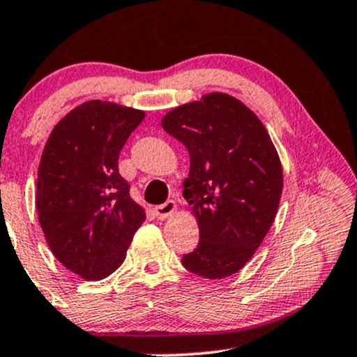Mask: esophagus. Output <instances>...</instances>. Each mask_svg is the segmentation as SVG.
Wrapping results in <instances>:
<instances>
[{
    "label": "esophagus",
    "instance_id": "esophagus-1",
    "mask_svg": "<svg viewBox=\"0 0 357 357\" xmlns=\"http://www.w3.org/2000/svg\"><path fill=\"white\" fill-rule=\"evenodd\" d=\"M176 202H174V200H168V202H165L163 205H157V207L153 208V212L160 220H165L172 217V215L176 212Z\"/></svg>",
    "mask_w": 357,
    "mask_h": 357
}]
</instances>
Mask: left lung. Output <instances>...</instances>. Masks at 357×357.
I'll use <instances>...</instances> for the list:
<instances>
[{"instance_id":"obj_1","label":"left lung","mask_w":357,"mask_h":357,"mask_svg":"<svg viewBox=\"0 0 357 357\" xmlns=\"http://www.w3.org/2000/svg\"><path fill=\"white\" fill-rule=\"evenodd\" d=\"M162 128L185 145L183 183L199 225V244L183 257L189 272L222 280L239 272L272 227L283 190V168L267 129L228 93H205L173 108Z\"/></svg>"}]
</instances>
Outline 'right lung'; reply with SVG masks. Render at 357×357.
Returning <instances> with one entry per match:
<instances>
[{
    "mask_svg": "<svg viewBox=\"0 0 357 357\" xmlns=\"http://www.w3.org/2000/svg\"><path fill=\"white\" fill-rule=\"evenodd\" d=\"M145 113L90 100L48 135L37 174L38 222L54 257L80 278L98 281L126 259L145 208L118 172L119 152Z\"/></svg>",
    "mask_w": 357,
    "mask_h": 357,
    "instance_id": "right-lung-1",
    "label": "right lung"
}]
</instances>
